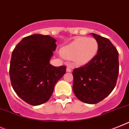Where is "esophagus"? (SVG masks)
<instances>
[{"label":"esophagus","instance_id":"34e87169","mask_svg":"<svg viewBox=\"0 0 129 129\" xmlns=\"http://www.w3.org/2000/svg\"><path fill=\"white\" fill-rule=\"evenodd\" d=\"M67 72H71L72 71V68H71V66H68L66 69Z\"/></svg>","mask_w":129,"mask_h":129}]
</instances>
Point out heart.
Returning <instances> with one entry per match:
<instances>
[{
    "label": "heart",
    "instance_id": "obj_1",
    "mask_svg": "<svg viewBox=\"0 0 129 129\" xmlns=\"http://www.w3.org/2000/svg\"><path fill=\"white\" fill-rule=\"evenodd\" d=\"M98 42L93 38H78L63 47L60 54L66 58H71L75 63L79 66L89 62L96 54Z\"/></svg>",
    "mask_w": 129,
    "mask_h": 129
}]
</instances>
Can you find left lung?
<instances>
[{
  "instance_id": "8db88e82",
  "label": "left lung",
  "mask_w": 129,
  "mask_h": 129,
  "mask_svg": "<svg viewBox=\"0 0 129 129\" xmlns=\"http://www.w3.org/2000/svg\"><path fill=\"white\" fill-rule=\"evenodd\" d=\"M98 44L97 54L73 71V90L79 100L90 104L102 101L114 89L119 74V53L107 38L92 33Z\"/></svg>"
}]
</instances>
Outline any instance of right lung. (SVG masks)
<instances>
[{"label": "right lung", "mask_w": 129, "mask_h": 129, "mask_svg": "<svg viewBox=\"0 0 129 129\" xmlns=\"http://www.w3.org/2000/svg\"><path fill=\"white\" fill-rule=\"evenodd\" d=\"M56 40L34 34L24 37L12 54L10 77L13 89L29 104L39 106L50 99L56 83L66 72V66L50 63Z\"/></svg>", "instance_id": "obj_1"}]
</instances>
